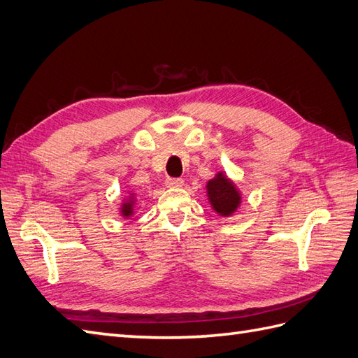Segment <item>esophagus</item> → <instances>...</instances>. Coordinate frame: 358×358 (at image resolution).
<instances>
[{
    "mask_svg": "<svg viewBox=\"0 0 358 358\" xmlns=\"http://www.w3.org/2000/svg\"><path fill=\"white\" fill-rule=\"evenodd\" d=\"M184 185V179L180 178H167L165 179V187L167 188H180Z\"/></svg>",
    "mask_w": 358,
    "mask_h": 358,
    "instance_id": "34e87169",
    "label": "esophagus"
}]
</instances>
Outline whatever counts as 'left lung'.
<instances>
[{
	"label": "left lung",
	"mask_w": 358,
	"mask_h": 358,
	"mask_svg": "<svg viewBox=\"0 0 358 358\" xmlns=\"http://www.w3.org/2000/svg\"><path fill=\"white\" fill-rule=\"evenodd\" d=\"M206 194L214 211L223 217L232 215L241 203L240 191L222 171L217 173L214 179L208 180Z\"/></svg>",
	"instance_id": "left-lung-1"
}]
</instances>
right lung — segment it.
<instances>
[{"instance_id": "add662e5", "label": "right lung", "mask_w": 358, "mask_h": 358, "mask_svg": "<svg viewBox=\"0 0 358 358\" xmlns=\"http://www.w3.org/2000/svg\"><path fill=\"white\" fill-rule=\"evenodd\" d=\"M134 205H135V193H130L129 199L124 200L123 205H121V215L126 217V219H129V217L134 215Z\"/></svg>"}]
</instances>
